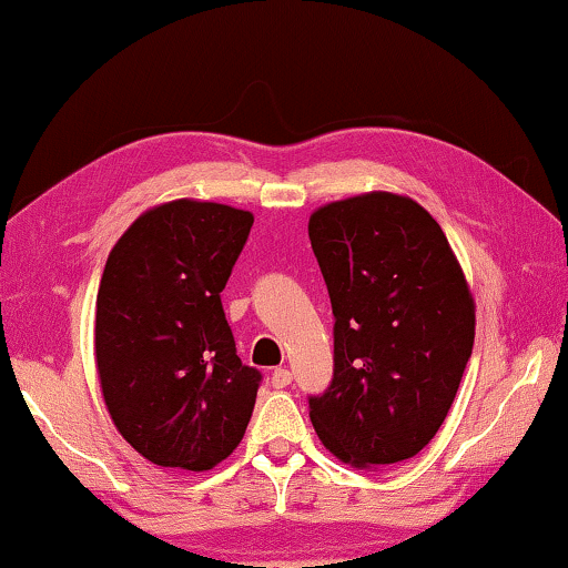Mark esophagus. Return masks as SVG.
<instances>
[{"label": "esophagus", "mask_w": 568, "mask_h": 568, "mask_svg": "<svg viewBox=\"0 0 568 568\" xmlns=\"http://www.w3.org/2000/svg\"><path fill=\"white\" fill-rule=\"evenodd\" d=\"M292 383V373L286 371V368H276L274 373H272V386L274 388H286Z\"/></svg>", "instance_id": "1"}]
</instances>
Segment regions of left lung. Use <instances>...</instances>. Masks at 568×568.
Here are the masks:
<instances>
[{"label":"left lung","instance_id":"8db88e82","mask_svg":"<svg viewBox=\"0 0 568 568\" xmlns=\"http://www.w3.org/2000/svg\"><path fill=\"white\" fill-rule=\"evenodd\" d=\"M335 314V375L310 398L320 442L357 469L434 439L475 343V300L439 223L416 200L365 193L310 215Z\"/></svg>","mask_w":568,"mask_h":568}]
</instances>
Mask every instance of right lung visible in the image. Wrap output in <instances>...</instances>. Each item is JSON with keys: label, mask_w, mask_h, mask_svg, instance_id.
I'll return each instance as SVG.
<instances>
[{"label": "right lung", "mask_w": 568, "mask_h": 568, "mask_svg": "<svg viewBox=\"0 0 568 568\" xmlns=\"http://www.w3.org/2000/svg\"><path fill=\"white\" fill-rule=\"evenodd\" d=\"M254 215L170 200L129 225L95 296V368L111 422L160 467L205 473L239 447L261 373L235 355L221 292Z\"/></svg>", "instance_id": "right-lung-1"}]
</instances>
